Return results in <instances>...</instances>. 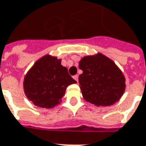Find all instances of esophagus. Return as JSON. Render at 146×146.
<instances>
[{
	"label": "esophagus",
	"mask_w": 146,
	"mask_h": 146,
	"mask_svg": "<svg viewBox=\"0 0 146 146\" xmlns=\"http://www.w3.org/2000/svg\"><path fill=\"white\" fill-rule=\"evenodd\" d=\"M73 78V79L76 81V82H78V75H74Z\"/></svg>",
	"instance_id": "1"
}]
</instances>
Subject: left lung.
Segmentation results:
<instances>
[{
	"instance_id": "left-lung-1",
	"label": "left lung",
	"mask_w": 146,
	"mask_h": 146,
	"mask_svg": "<svg viewBox=\"0 0 146 146\" xmlns=\"http://www.w3.org/2000/svg\"><path fill=\"white\" fill-rule=\"evenodd\" d=\"M79 68L83 71L78 80L86 101L107 107L117 102L123 95L125 90L123 73L103 54L83 57L79 62Z\"/></svg>"
}]
</instances>
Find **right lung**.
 <instances>
[{"instance_id": "1", "label": "right lung", "mask_w": 146, "mask_h": 146, "mask_svg": "<svg viewBox=\"0 0 146 146\" xmlns=\"http://www.w3.org/2000/svg\"><path fill=\"white\" fill-rule=\"evenodd\" d=\"M61 60L46 55L37 60L24 79V91L29 100L40 108H52L60 103L67 86L77 82L68 74Z\"/></svg>"}]
</instances>
